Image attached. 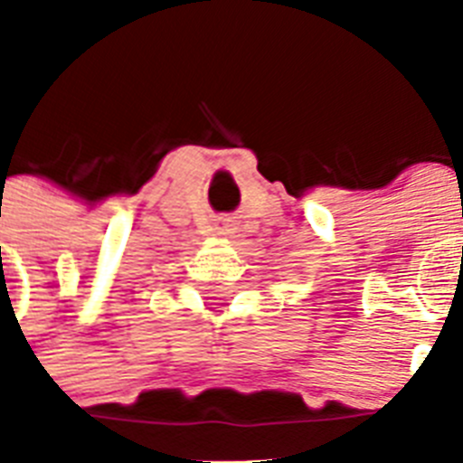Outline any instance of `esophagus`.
Wrapping results in <instances>:
<instances>
[{
  "label": "esophagus",
  "instance_id": "1",
  "mask_svg": "<svg viewBox=\"0 0 463 463\" xmlns=\"http://www.w3.org/2000/svg\"><path fill=\"white\" fill-rule=\"evenodd\" d=\"M218 231H221V235H228V232H235V221H232V218H223V225H221Z\"/></svg>",
  "mask_w": 463,
  "mask_h": 463
}]
</instances>
